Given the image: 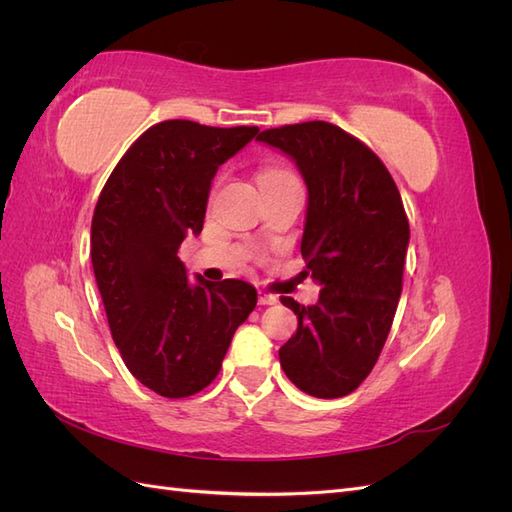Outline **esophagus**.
Segmentation results:
<instances>
[{"label": "esophagus", "instance_id": "34e87169", "mask_svg": "<svg viewBox=\"0 0 512 512\" xmlns=\"http://www.w3.org/2000/svg\"><path fill=\"white\" fill-rule=\"evenodd\" d=\"M258 303L260 305H275L277 297H275V294H269V292H260L258 294Z\"/></svg>", "mask_w": 512, "mask_h": 512}]
</instances>
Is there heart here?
Returning a JSON list of instances; mask_svg holds the SVG:
<instances>
[{
    "mask_svg": "<svg viewBox=\"0 0 512 512\" xmlns=\"http://www.w3.org/2000/svg\"><path fill=\"white\" fill-rule=\"evenodd\" d=\"M282 175H290V173H288V170H282V168H271L260 179H265V177H282Z\"/></svg>",
    "mask_w": 512,
    "mask_h": 512,
    "instance_id": "b5f03b06",
    "label": "heart"
}]
</instances>
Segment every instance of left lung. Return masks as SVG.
Here are the masks:
<instances>
[{
    "instance_id": "8db88e82",
    "label": "left lung",
    "mask_w": 512,
    "mask_h": 512,
    "mask_svg": "<svg viewBox=\"0 0 512 512\" xmlns=\"http://www.w3.org/2000/svg\"><path fill=\"white\" fill-rule=\"evenodd\" d=\"M260 143L297 162L309 203L301 241L316 305L282 303L299 327L280 348L284 374L312 397L352 393L374 369L401 297L408 215L382 160L327 121L262 130Z\"/></svg>"
}]
</instances>
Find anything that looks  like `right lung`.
Wrapping results in <instances>:
<instances>
[{
  "label": "right lung",
  "instance_id": "1",
  "mask_svg": "<svg viewBox=\"0 0 512 512\" xmlns=\"http://www.w3.org/2000/svg\"><path fill=\"white\" fill-rule=\"evenodd\" d=\"M258 134L188 119L151 126L123 153L91 220V262L130 374L162 397H190L220 374L258 294L243 280L188 282L177 252L203 230L211 179Z\"/></svg>",
  "mask_w": 512,
  "mask_h": 512
}]
</instances>
